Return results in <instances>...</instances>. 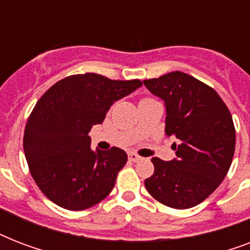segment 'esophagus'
Masks as SVG:
<instances>
[{"label": "esophagus", "instance_id": "esophagus-1", "mask_svg": "<svg viewBox=\"0 0 250 250\" xmlns=\"http://www.w3.org/2000/svg\"><path fill=\"white\" fill-rule=\"evenodd\" d=\"M128 160L129 161H132V162H139V161L141 160V157L140 156H137L136 153H128Z\"/></svg>", "mask_w": 250, "mask_h": 250}]
</instances>
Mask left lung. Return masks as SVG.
<instances>
[{
	"instance_id": "1",
	"label": "left lung",
	"mask_w": 250,
	"mask_h": 250,
	"mask_svg": "<svg viewBox=\"0 0 250 250\" xmlns=\"http://www.w3.org/2000/svg\"><path fill=\"white\" fill-rule=\"evenodd\" d=\"M143 83L165 102V132L178 143L172 144L174 160L153 157L154 174L145 179V188L164 205L193 208L217 189L232 164V115L211 86L184 72H168Z\"/></svg>"
}]
</instances>
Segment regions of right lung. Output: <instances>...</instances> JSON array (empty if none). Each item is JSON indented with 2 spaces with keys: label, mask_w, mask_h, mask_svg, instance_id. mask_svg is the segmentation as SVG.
Masks as SVG:
<instances>
[{
  "label": "right lung",
  "mask_w": 250,
  "mask_h": 250,
  "mask_svg": "<svg viewBox=\"0 0 250 250\" xmlns=\"http://www.w3.org/2000/svg\"><path fill=\"white\" fill-rule=\"evenodd\" d=\"M141 85L139 79L86 72L60 80L37 101L25 125L23 149L33 180L50 201L84 210L113 190L127 154L115 146L94 152L88 133L114 102Z\"/></svg>",
  "instance_id": "right-lung-1"
}]
</instances>
